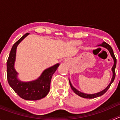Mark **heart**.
<instances>
[{"label": "heart", "instance_id": "b5f03b06", "mask_svg": "<svg viewBox=\"0 0 120 120\" xmlns=\"http://www.w3.org/2000/svg\"><path fill=\"white\" fill-rule=\"evenodd\" d=\"M73 43L74 45H80L81 43V41H74V42H73Z\"/></svg>", "mask_w": 120, "mask_h": 120}]
</instances>
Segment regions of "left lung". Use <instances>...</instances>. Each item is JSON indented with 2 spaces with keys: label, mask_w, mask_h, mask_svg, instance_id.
<instances>
[{
  "label": "left lung",
  "mask_w": 120,
  "mask_h": 120,
  "mask_svg": "<svg viewBox=\"0 0 120 120\" xmlns=\"http://www.w3.org/2000/svg\"><path fill=\"white\" fill-rule=\"evenodd\" d=\"M98 46H103V47H104V48H106L107 49H108V50L109 51L110 53L111 56H112V57L113 58L114 66H113V67H112V81H111V82L110 83V84L108 86H107V88H106L105 89H104L103 90H102V91L100 92H99V93H97V94H92V95H90V94H83V93H82V92H81L78 91V90H77L75 88H74L73 86H72V84H71L70 81L69 80L70 85V86H71V89H72V90L74 91V92L75 94H77V95H78V96H81V97H82V98H86V99H93V98H97V97H99V96H101V95H103V94H105V93H106V92L107 91V90L109 89V88H110V86L111 84H112V83L113 82L114 80V79H115V77H116V71H115V68H116V64H117V59H116V57H115L114 54L113 50H112V47H111L109 45L107 44V43H106V42H103L102 43H101V44L99 45H98Z\"/></svg>",
  "instance_id": "left-lung-1"
}]
</instances>
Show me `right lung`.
<instances>
[{
    "instance_id": "obj_1",
    "label": "right lung",
    "mask_w": 120,
    "mask_h": 120,
    "mask_svg": "<svg viewBox=\"0 0 120 120\" xmlns=\"http://www.w3.org/2000/svg\"><path fill=\"white\" fill-rule=\"evenodd\" d=\"M28 35L29 33H26L23 35L13 45L11 49L7 61V78L8 84L20 98L25 100H37L45 98L49 92L52 77L59 64L45 70L36 81L23 82L17 79V72L14 68L16 49L18 45Z\"/></svg>"
}]
</instances>
